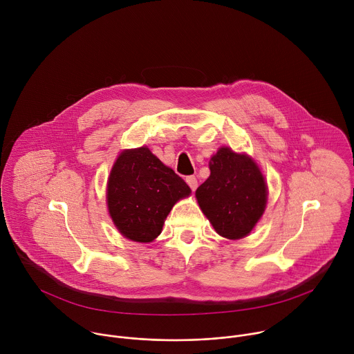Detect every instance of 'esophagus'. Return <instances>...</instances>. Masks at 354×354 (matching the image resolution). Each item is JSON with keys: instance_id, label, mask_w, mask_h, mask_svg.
<instances>
[{"instance_id": "1", "label": "esophagus", "mask_w": 354, "mask_h": 354, "mask_svg": "<svg viewBox=\"0 0 354 354\" xmlns=\"http://www.w3.org/2000/svg\"><path fill=\"white\" fill-rule=\"evenodd\" d=\"M186 182H187V185H189V187H190L192 190H196V187H197V179H196V176H187V178H186Z\"/></svg>"}]
</instances>
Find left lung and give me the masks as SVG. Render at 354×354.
<instances>
[{"instance_id":"left-lung-1","label":"left lung","mask_w":354,"mask_h":354,"mask_svg":"<svg viewBox=\"0 0 354 354\" xmlns=\"http://www.w3.org/2000/svg\"><path fill=\"white\" fill-rule=\"evenodd\" d=\"M209 165V179L196 190L198 206L221 236L243 238L265 212V178L254 161L227 147L217 151Z\"/></svg>"}]
</instances>
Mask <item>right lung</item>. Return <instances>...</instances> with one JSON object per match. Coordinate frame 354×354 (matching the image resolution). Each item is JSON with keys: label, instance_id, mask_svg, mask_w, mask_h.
<instances>
[{"label": "right lung", "instance_id": "1", "mask_svg": "<svg viewBox=\"0 0 354 354\" xmlns=\"http://www.w3.org/2000/svg\"><path fill=\"white\" fill-rule=\"evenodd\" d=\"M190 187L147 147L126 149L108 180V207L118 230L136 242H151L176 201Z\"/></svg>", "mask_w": 354, "mask_h": 354}]
</instances>
